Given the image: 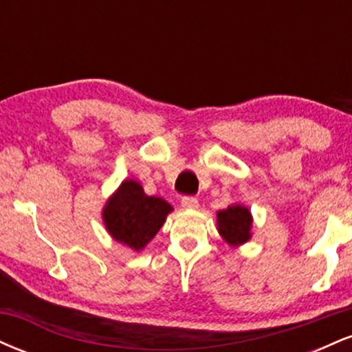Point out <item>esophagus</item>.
I'll list each match as a JSON object with an SVG mask.
<instances>
[{"instance_id": "esophagus-1", "label": "esophagus", "mask_w": 352, "mask_h": 352, "mask_svg": "<svg viewBox=\"0 0 352 352\" xmlns=\"http://www.w3.org/2000/svg\"><path fill=\"white\" fill-rule=\"evenodd\" d=\"M180 205H182V208H185V210H195V208H199V200L193 199V197H184L180 201Z\"/></svg>"}]
</instances>
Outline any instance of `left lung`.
Returning a JSON list of instances; mask_svg holds the SVG:
<instances>
[{"label": "left lung", "mask_w": 352, "mask_h": 352, "mask_svg": "<svg viewBox=\"0 0 352 352\" xmlns=\"http://www.w3.org/2000/svg\"><path fill=\"white\" fill-rule=\"evenodd\" d=\"M253 215L248 207L241 204L230 205L225 210L217 212V230L225 243L233 248L245 245L252 240Z\"/></svg>", "instance_id": "left-lung-1"}]
</instances>
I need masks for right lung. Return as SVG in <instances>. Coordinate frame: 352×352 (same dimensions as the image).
I'll use <instances>...</instances> for the list:
<instances>
[{"mask_svg":"<svg viewBox=\"0 0 352 352\" xmlns=\"http://www.w3.org/2000/svg\"><path fill=\"white\" fill-rule=\"evenodd\" d=\"M172 210V205L160 197H148L137 180L125 179L104 205L102 221L117 243L142 252Z\"/></svg>","mask_w":352,"mask_h":352,"instance_id":"obj_1","label":"right lung"}]
</instances>
